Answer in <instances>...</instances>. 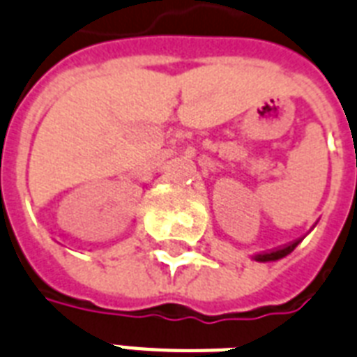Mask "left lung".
<instances>
[{
    "label": "left lung",
    "mask_w": 357,
    "mask_h": 357,
    "mask_svg": "<svg viewBox=\"0 0 357 357\" xmlns=\"http://www.w3.org/2000/svg\"><path fill=\"white\" fill-rule=\"evenodd\" d=\"M298 242L300 240H294V242H291V244L283 245V248H278V250H272V251H266V253H259V255H255V261H278V259H281V257L289 255L294 248L298 245Z\"/></svg>",
    "instance_id": "obj_1"
}]
</instances>
